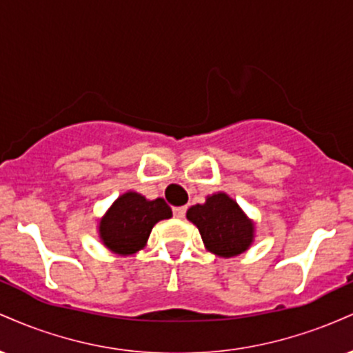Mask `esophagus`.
<instances>
[{
  "label": "esophagus",
  "mask_w": 353,
  "mask_h": 353,
  "mask_svg": "<svg viewBox=\"0 0 353 353\" xmlns=\"http://www.w3.org/2000/svg\"><path fill=\"white\" fill-rule=\"evenodd\" d=\"M185 210H188L185 205H181V208H174V216H176L177 219H184Z\"/></svg>",
  "instance_id": "obj_1"
}]
</instances>
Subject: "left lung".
Returning a JSON list of instances; mask_svg holds the SVG:
<instances>
[{"instance_id": "1", "label": "left lung", "mask_w": 353, "mask_h": 353, "mask_svg": "<svg viewBox=\"0 0 353 353\" xmlns=\"http://www.w3.org/2000/svg\"><path fill=\"white\" fill-rule=\"evenodd\" d=\"M188 219L199 229L205 249L219 257L245 252L254 241V222L224 192L212 194L204 204L189 208Z\"/></svg>"}]
</instances>
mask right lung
I'll return each mask as SVG.
<instances>
[{"label":"right lung","instance_id":"right-lung-1","mask_svg":"<svg viewBox=\"0 0 353 353\" xmlns=\"http://www.w3.org/2000/svg\"><path fill=\"white\" fill-rule=\"evenodd\" d=\"M171 217L172 210L164 199L148 201L129 190L117 197L99 221V237L111 252L131 255L145 245L157 222Z\"/></svg>","mask_w":353,"mask_h":353}]
</instances>
